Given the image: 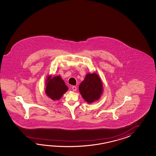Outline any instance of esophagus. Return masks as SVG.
Here are the masks:
<instances>
[{"label":"esophagus","mask_w":156,"mask_h":156,"mask_svg":"<svg viewBox=\"0 0 156 156\" xmlns=\"http://www.w3.org/2000/svg\"><path fill=\"white\" fill-rule=\"evenodd\" d=\"M72 89H73V91H76V90H77L76 86H73V87H72Z\"/></svg>","instance_id":"34e87169"}]
</instances>
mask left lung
<instances>
[{"mask_svg":"<svg viewBox=\"0 0 156 156\" xmlns=\"http://www.w3.org/2000/svg\"><path fill=\"white\" fill-rule=\"evenodd\" d=\"M103 84L95 73H88L79 86L80 93L88 103L98 100L103 92Z\"/></svg>","mask_w":156,"mask_h":156,"instance_id":"1","label":"left lung"}]
</instances>
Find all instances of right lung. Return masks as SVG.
Here are the masks:
<instances>
[{"label": "right lung", "mask_w": 156, "mask_h": 156, "mask_svg": "<svg viewBox=\"0 0 156 156\" xmlns=\"http://www.w3.org/2000/svg\"><path fill=\"white\" fill-rule=\"evenodd\" d=\"M47 78L46 80V89L45 92L47 95L53 100H59L66 93L68 87L60 76L53 78Z\"/></svg>", "instance_id": "right-lung-1"}]
</instances>
